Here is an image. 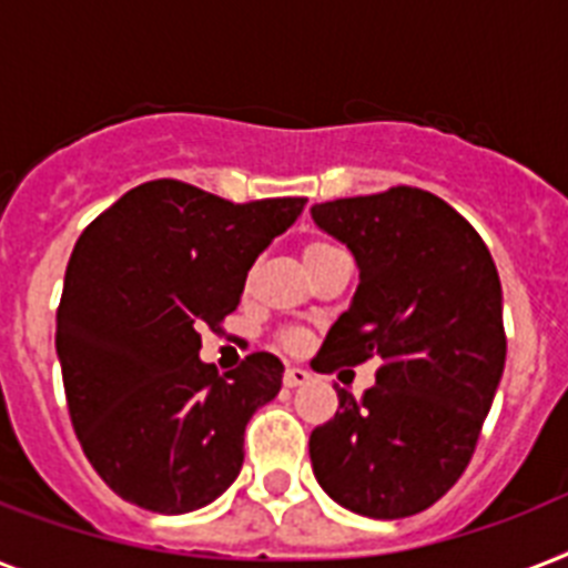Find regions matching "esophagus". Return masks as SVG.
I'll return each mask as SVG.
<instances>
[{
  "label": "esophagus",
  "mask_w": 568,
  "mask_h": 568,
  "mask_svg": "<svg viewBox=\"0 0 568 568\" xmlns=\"http://www.w3.org/2000/svg\"><path fill=\"white\" fill-rule=\"evenodd\" d=\"M312 379V373L303 371V367H288L283 376V385L285 388H300V385H306V382Z\"/></svg>",
  "instance_id": "obj_1"
}]
</instances>
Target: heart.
Instances as JSON below:
<instances>
[{
	"mask_svg": "<svg viewBox=\"0 0 568 568\" xmlns=\"http://www.w3.org/2000/svg\"><path fill=\"white\" fill-rule=\"evenodd\" d=\"M329 247H332V244H326V242H312V244H306V251H303V262L312 260V256H317V253L329 251ZM285 344H297V335H288V338H285Z\"/></svg>",
	"mask_w": 568,
	"mask_h": 568,
	"instance_id": "heart-1",
	"label": "heart"
}]
</instances>
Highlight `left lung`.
I'll return each instance as SVG.
<instances>
[{"instance_id":"1","label":"left lung","mask_w":568,"mask_h":568,"mask_svg":"<svg viewBox=\"0 0 568 568\" xmlns=\"http://www.w3.org/2000/svg\"><path fill=\"white\" fill-rule=\"evenodd\" d=\"M358 265L349 308L312 367L379 358L362 399L338 388L308 437L317 484L371 519L432 508L467 469L505 371L501 283L487 244L446 201L396 186L312 206Z\"/></svg>"}]
</instances>
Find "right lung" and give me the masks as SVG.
<instances>
[{
	"label": "right lung",
	"instance_id": "1",
	"mask_svg": "<svg viewBox=\"0 0 568 568\" xmlns=\"http://www.w3.org/2000/svg\"><path fill=\"white\" fill-rule=\"evenodd\" d=\"M306 197L230 204L149 180L75 242L58 308L69 417L110 490L154 514L206 508L236 481L244 428L283 388V362L253 353L219 376L201 329L239 306L247 271Z\"/></svg>",
	"mask_w": 568,
	"mask_h": 568
}]
</instances>
